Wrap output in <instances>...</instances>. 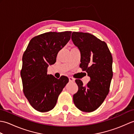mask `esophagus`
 Segmentation results:
<instances>
[{
	"label": "esophagus",
	"instance_id": "34e87169",
	"mask_svg": "<svg viewBox=\"0 0 134 134\" xmlns=\"http://www.w3.org/2000/svg\"><path fill=\"white\" fill-rule=\"evenodd\" d=\"M69 81L70 82H74V81H75L74 79L72 78V77H69Z\"/></svg>",
	"mask_w": 134,
	"mask_h": 134
}]
</instances>
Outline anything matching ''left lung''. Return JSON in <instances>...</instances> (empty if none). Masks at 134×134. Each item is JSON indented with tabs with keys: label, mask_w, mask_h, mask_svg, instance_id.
<instances>
[{
	"label": "left lung",
	"mask_w": 134,
	"mask_h": 134,
	"mask_svg": "<svg viewBox=\"0 0 134 134\" xmlns=\"http://www.w3.org/2000/svg\"><path fill=\"white\" fill-rule=\"evenodd\" d=\"M71 40L81 52V68L90 80L83 86L76 79L78 92L73 96L76 107L85 112L96 110L109 92L113 76L112 56L107 44L87 33L72 32Z\"/></svg>",
	"instance_id": "left-lung-1"
}]
</instances>
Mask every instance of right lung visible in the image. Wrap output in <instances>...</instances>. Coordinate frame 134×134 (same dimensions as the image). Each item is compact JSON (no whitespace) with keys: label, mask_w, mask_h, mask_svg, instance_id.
I'll return each instance as SVG.
<instances>
[{"label":"right lung","mask_w":134,"mask_h":134,"mask_svg":"<svg viewBox=\"0 0 134 134\" xmlns=\"http://www.w3.org/2000/svg\"><path fill=\"white\" fill-rule=\"evenodd\" d=\"M71 32H48L33 37L22 57L21 76L24 93L36 110H52L63 88L69 82L67 76L57 79L47 74V68L56 61V56L71 38Z\"/></svg>","instance_id":"add662e5"}]
</instances>
